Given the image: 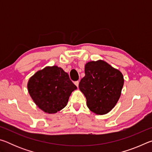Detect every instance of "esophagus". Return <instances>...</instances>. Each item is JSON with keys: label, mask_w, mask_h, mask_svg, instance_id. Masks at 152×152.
<instances>
[{"label": "esophagus", "mask_w": 152, "mask_h": 152, "mask_svg": "<svg viewBox=\"0 0 152 152\" xmlns=\"http://www.w3.org/2000/svg\"><path fill=\"white\" fill-rule=\"evenodd\" d=\"M74 84H75V85H76L77 87H78V85H79V81L74 82Z\"/></svg>", "instance_id": "esophagus-1"}]
</instances>
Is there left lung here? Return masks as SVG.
Listing matches in <instances>:
<instances>
[{
	"instance_id": "obj_1",
	"label": "left lung",
	"mask_w": 152,
	"mask_h": 152,
	"mask_svg": "<svg viewBox=\"0 0 152 152\" xmlns=\"http://www.w3.org/2000/svg\"><path fill=\"white\" fill-rule=\"evenodd\" d=\"M84 71L79 88L86 97L87 107L97 115L106 114L119 101L124 84L123 74L102 60L88 62Z\"/></svg>"
}]
</instances>
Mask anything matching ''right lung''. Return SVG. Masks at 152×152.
<instances>
[{
    "label": "right lung",
    "instance_id": "1",
    "mask_svg": "<svg viewBox=\"0 0 152 152\" xmlns=\"http://www.w3.org/2000/svg\"><path fill=\"white\" fill-rule=\"evenodd\" d=\"M31 97L39 109L56 113L66 106L72 92L77 88L69 75L54 66L36 72L27 84Z\"/></svg>",
    "mask_w": 152,
    "mask_h": 152
}]
</instances>
